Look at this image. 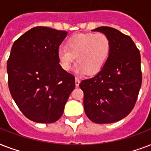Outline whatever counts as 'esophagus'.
<instances>
[{
  "mask_svg": "<svg viewBox=\"0 0 151 151\" xmlns=\"http://www.w3.org/2000/svg\"><path fill=\"white\" fill-rule=\"evenodd\" d=\"M79 84H80V79L78 78H75V85L76 86L78 87V85H79Z\"/></svg>",
  "mask_w": 151,
  "mask_h": 151,
  "instance_id": "obj_1",
  "label": "esophagus"
}]
</instances>
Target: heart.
<instances>
[{
  "label": "heart",
  "instance_id": "heart-1",
  "mask_svg": "<svg viewBox=\"0 0 151 151\" xmlns=\"http://www.w3.org/2000/svg\"><path fill=\"white\" fill-rule=\"evenodd\" d=\"M110 45V38L102 33L74 34L67 39L66 48H59L58 59L65 70H70L76 58L77 73L95 74L107 60Z\"/></svg>",
  "mask_w": 151,
  "mask_h": 151
}]
</instances>
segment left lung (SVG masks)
Wrapping results in <instances>:
<instances>
[{"instance_id":"obj_1","label":"left lung","mask_w":151,"mask_h":151,"mask_svg":"<svg viewBox=\"0 0 151 151\" xmlns=\"http://www.w3.org/2000/svg\"><path fill=\"white\" fill-rule=\"evenodd\" d=\"M102 32L110 38L108 59L99 73L81 81L87 117L97 124L118 122L135 106L142 85L139 51L128 35L109 27Z\"/></svg>"}]
</instances>
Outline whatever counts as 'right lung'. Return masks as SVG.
<instances>
[{"label":"right lung","instance_id":"obj_1","mask_svg":"<svg viewBox=\"0 0 151 151\" xmlns=\"http://www.w3.org/2000/svg\"><path fill=\"white\" fill-rule=\"evenodd\" d=\"M67 32L32 28L14 42L7 62L9 91L23 114L37 123L61 117L75 78L62 68L58 50Z\"/></svg>","mask_w":151,"mask_h":151}]
</instances>
